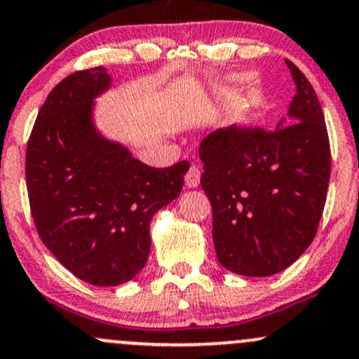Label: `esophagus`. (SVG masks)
Segmentation results:
<instances>
[{"mask_svg":"<svg viewBox=\"0 0 359 359\" xmlns=\"http://www.w3.org/2000/svg\"><path fill=\"white\" fill-rule=\"evenodd\" d=\"M199 182H201L199 167H196V165H191V168H189L187 173H186V186L187 187H198Z\"/></svg>","mask_w":359,"mask_h":359,"instance_id":"esophagus-1","label":"esophagus"}]
</instances>
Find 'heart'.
I'll use <instances>...</instances> for the list:
<instances>
[{
	"label": "heart",
	"mask_w": 359,
	"mask_h": 359,
	"mask_svg": "<svg viewBox=\"0 0 359 359\" xmlns=\"http://www.w3.org/2000/svg\"><path fill=\"white\" fill-rule=\"evenodd\" d=\"M231 80H233V81L242 80V76H231ZM259 100H261V93H259V90H252L250 95H249V102H250V105L259 104Z\"/></svg>",
	"instance_id": "obj_1"
}]
</instances>
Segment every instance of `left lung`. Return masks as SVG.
I'll list each match as a JSON object with an SVG mask.
<instances>
[{"label": "left lung", "instance_id": "left-lung-1", "mask_svg": "<svg viewBox=\"0 0 359 359\" xmlns=\"http://www.w3.org/2000/svg\"><path fill=\"white\" fill-rule=\"evenodd\" d=\"M286 66L297 86L286 126L233 124L199 147L216 255L224 269L242 276L264 278L291 266L312 243L325 206L330 144L324 112L305 74L288 59Z\"/></svg>", "mask_w": 359, "mask_h": 359}]
</instances>
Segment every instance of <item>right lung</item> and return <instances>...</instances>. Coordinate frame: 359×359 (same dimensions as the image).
I'll list each match as a JSON object with an SVG mask.
<instances>
[{
	"instance_id": "obj_1",
	"label": "right lung",
	"mask_w": 359,
	"mask_h": 359,
	"mask_svg": "<svg viewBox=\"0 0 359 359\" xmlns=\"http://www.w3.org/2000/svg\"><path fill=\"white\" fill-rule=\"evenodd\" d=\"M105 68L74 71L50 90L30 133L25 179L44 245L76 278L117 286L148 261L153 215L180 194L189 161L155 168L97 135L93 98Z\"/></svg>"
}]
</instances>
